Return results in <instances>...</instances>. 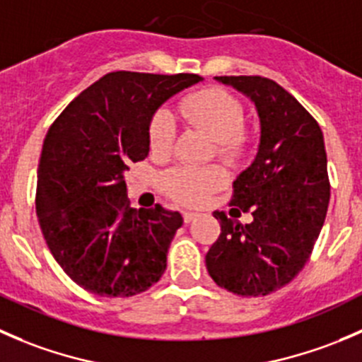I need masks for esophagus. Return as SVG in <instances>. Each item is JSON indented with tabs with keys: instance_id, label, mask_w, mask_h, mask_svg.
Segmentation results:
<instances>
[{
	"instance_id": "1",
	"label": "esophagus",
	"mask_w": 362,
	"mask_h": 362,
	"mask_svg": "<svg viewBox=\"0 0 362 362\" xmlns=\"http://www.w3.org/2000/svg\"><path fill=\"white\" fill-rule=\"evenodd\" d=\"M195 218H197V213H192V211H185V213H182V220H185V223H192Z\"/></svg>"
}]
</instances>
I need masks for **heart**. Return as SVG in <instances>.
<instances>
[{"label": "heart", "mask_w": 362, "mask_h": 362, "mask_svg": "<svg viewBox=\"0 0 362 362\" xmlns=\"http://www.w3.org/2000/svg\"><path fill=\"white\" fill-rule=\"evenodd\" d=\"M180 116L192 127L214 139V153L221 162L235 167L252 149V134L245 128V107L232 93L221 88H204L181 100ZM149 148L167 156L174 148L176 128L169 112L153 114L148 127ZM227 173L220 165L174 167L163 174L162 188L170 199L185 206H200L211 193L223 188Z\"/></svg>", "instance_id": "obj_1"}]
</instances>
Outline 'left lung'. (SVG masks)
Returning <instances> with one entry per match:
<instances>
[{"label": "left lung", "mask_w": 362, "mask_h": 362, "mask_svg": "<svg viewBox=\"0 0 362 362\" xmlns=\"http://www.w3.org/2000/svg\"><path fill=\"white\" fill-rule=\"evenodd\" d=\"M216 78L255 102L260 146L255 162L232 185L234 218L213 213L221 232L206 267L214 284L232 294L267 296L298 276L324 225L331 197L324 135L315 117L271 78ZM241 210L252 213V224L235 220Z\"/></svg>", "instance_id": "8db88e82"}]
</instances>
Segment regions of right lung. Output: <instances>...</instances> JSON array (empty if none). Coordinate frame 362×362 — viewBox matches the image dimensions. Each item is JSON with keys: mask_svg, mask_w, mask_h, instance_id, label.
<instances>
[{"mask_svg": "<svg viewBox=\"0 0 362 362\" xmlns=\"http://www.w3.org/2000/svg\"><path fill=\"white\" fill-rule=\"evenodd\" d=\"M195 74L110 71L68 103L42 146L37 216L61 269L88 292L130 298L162 278L182 218L156 204L134 209L124 170L149 153L148 127Z\"/></svg>", "mask_w": 362, "mask_h": 362, "instance_id": "right-lung-1", "label": "right lung"}]
</instances>
